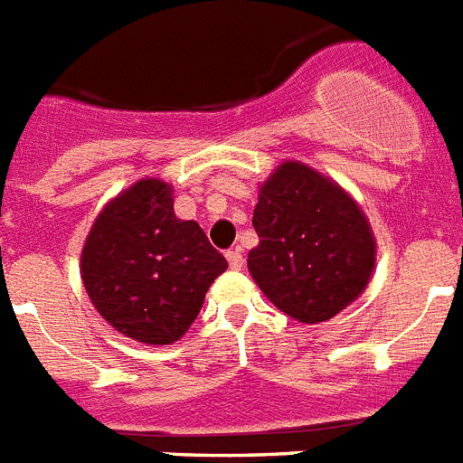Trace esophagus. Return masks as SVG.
<instances>
[{"label": "esophagus", "instance_id": "esophagus-1", "mask_svg": "<svg viewBox=\"0 0 463 463\" xmlns=\"http://www.w3.org/2000/svg\"><path fill=\"white\" fill-rule=\"evenodd\" d=\"M227 261H229V267L234 269V271H239V269L243 267V255H241L239 248H236V250L227 252Z\"/></svg>", "mask_w": 463, "mask_h": 463}]
</instances>
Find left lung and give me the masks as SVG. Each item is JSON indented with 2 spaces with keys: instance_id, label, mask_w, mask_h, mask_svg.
<instances>
[{
  "instance_id": "left-lung-1",
  "label": "left lung",
  "mask_w": 463,
  "mask_h": 463,
  "mask_svg": "<svg viewBox=\"0 0 463 463\" xmlns=\"http://www.w3.org/2000/svg\"><path fill=\"white\" fill-rule=\"evenodd\" d=\"M252 227L260 236L248 252L252 280L294 320H331L373 276L369 220L338 183L308 165L288 159L261 183Z\"/></svg>"
}]
</instances>
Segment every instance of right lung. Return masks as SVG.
<instances>
[{
  "mask_svg": "<svg viewBox=\"0 0 463 463\" xmlns=\"http://www.w3.org/2000/svg\"><path fill=\"white\" fill-rule=\"evenodd\" d=\"M227 260L194 220H178L174 190L143 178L97 215L80 278L97 313L122 336L146 345L183 338Z\"/></svg>",
  "mask_w": 463,
  "mask_h": 463,
  "instance_id": "right-lung-1",
  "label": "right lung"
}]
</instances>
